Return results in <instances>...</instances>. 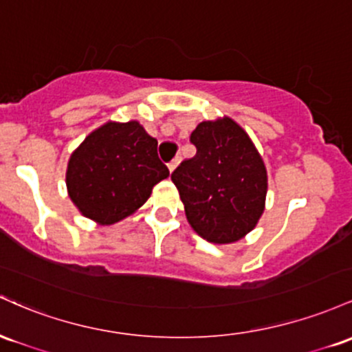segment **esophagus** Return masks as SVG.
Returning <instances> with one entry per match:
<instances>
[{
	"instance_id": "34e87169",
	"label": "esophagus",
	"mask_w": 352,
	"mask_h": 352,
	"mask_svg": "<svg viewBox=\"0 0 352 352\" xmlns=\"http://www.w3.org/2000/svg\"><path fill=\"white\" fill-rule=\"evenodd\" d=\"M177 163H179V160H177V157H176V160H173L171 163H168V169H169V173H173V171H175V169H176V166H177Z\"/></svg>"
}]
</instances>
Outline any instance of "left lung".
<instances>
[{
    "label": "left lung",
    "mask_w": 352,
    "mask_h": 352,
    "mask_svg": "<svg viewBox=\"0 0 352 352\" xmlns=\"http://www.w3.org/2000/svg\"><path fill=\"white\" fill-rule=\"evenodd\" d=\"M196 156L171 175L188 223L214 244L243 239L266 208L267 171L250 134L231 118L203 121L191 133Z\"/></svg>",
    "instance_id": "1"
}]
</instances>
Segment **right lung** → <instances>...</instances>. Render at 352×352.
I'll return each mask as SVG.
<instances>
[{
    "label": "right lung",
    "mask_w": 352,
    "mask_h": 352,
    "mask_svg": "<svg viewBox=\"0 0 352 352\" xmlns=\"http://www.w3.org/2000/svg\"><path fill=\"white\" fill-rule=\"evenodd\" d=\"M168 176L157 141L140 121H108L71 153L66 188L85 218L109 226L136 212Z\"/></svg>",
    "instance_id": "add662e5"
}]
</instances>
